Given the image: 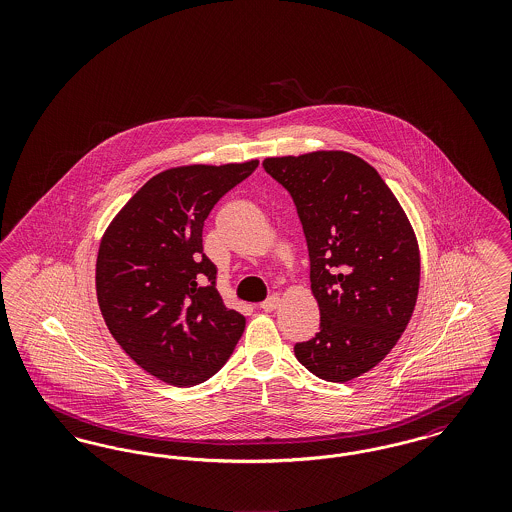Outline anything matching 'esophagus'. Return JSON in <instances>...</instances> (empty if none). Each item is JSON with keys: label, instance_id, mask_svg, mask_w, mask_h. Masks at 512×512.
I'll use <instances>...</instances> for the list:
<instances>
[{"label": "esophagus", "instance_id": "esophagus-1", "mask_svg": "<svg viewBox=\"0 0 512 512\" xmlns=\"http://www.w3.org/2000/svg\"><path fill=\"white\" fill-rule=\"evenodd\" d=\"M280 301H282V297L278 293H274V295L268 297L267 301L261 303V309L267 311V313H272V311H276L280 307Z\"/></svg>", "mask_w": 512, "mask_h": 512}]
</instances>
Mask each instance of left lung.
I'll use <instances>...</instances> for the list:
<instances>
[{"label": "left lung", "mask_w": 512, "mask_h": 512, "mask_svg": "<svg viewBox=\"0 0 512 512\" xmlns=\"http://www.w3.org/2000/svg\"><path fill=\"white\" fill-rule=\"evenodd\" d=\"M263 167L295 201L320 309V332L295 357L326 382H349L390 353L413 317V224L378 171L349 151L267 157Z\"/></svg>", "instance_id": "obj_1"}]
</instances>
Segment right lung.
<instances>
[{
    "instance_id": "1",
    "label": "right lung",
    "mask_w": 512,
    "mask_h": 512,
    "mask_svg": "<svg viewBox=\"0 0 512 512\" xmlns=\"http://www.w3.org/2000/svg\"><path fill=\"white\" fill-rule=\"evenodd\" d=\"M259 161L182 165L155 174L105 228L96 261L99 311L124 353L176 388L211 378L242 338L245 317L215 288L203 222Z\"/></svg>"
}]
</instances>
